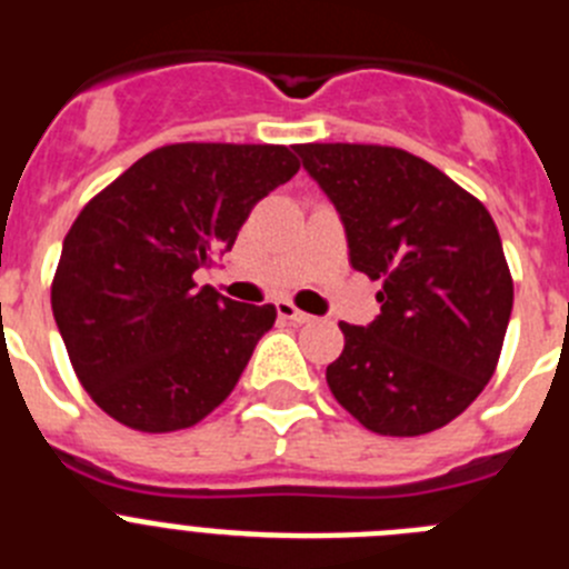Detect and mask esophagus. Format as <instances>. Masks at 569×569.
I'll return each mask as SVG.
<instances>
[{
  "instance_id": "1",
  "label": "esophagus",
  "mask_w": 569,
  "mask_h": 569,
  "mask_svg": "<svg viewBox=\"0 0 569 569\" xmlns=\"http://www.w3.org/2000/svg\"><path fill=\"white\" fill-rule=\"evenodd\" d=\"M276 313H279V319H288V321H293V325H308V321H313V316L305 313V310H299L293 301H288V299L276 301Z\"/></svg>"
}]
</instances>
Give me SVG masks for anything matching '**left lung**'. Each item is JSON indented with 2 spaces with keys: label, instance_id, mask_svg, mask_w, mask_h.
<instances>
[{
  "label": "left lung",
  "instance_id": "8db88e82",
  "mask_svg": "<svg viewBox=\"0 0 569 569\" xmlns=\"http://www.w3.org/2000/svg\"><path fill=\"white\" fill-rule=\"evenodd\" d=\"M333 202L350 264L381 281V313L347 325L328 367L336 401L379 436H421L490 381L512 310L499 230L479 199L419 156L379 144H296Z\"/></svg>",
  "mask_w": 569,
  "mask_h": 569
}]
</instances>
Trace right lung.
Here are the masks:
<instances>
[{
    "mask_svg": "<svg viewBox=\"0 0 569 569\" xmlns=\"http://www.w3.org/2000/svg\"><path fill=\"white\" fill-rule=\"evenodd\" d=\"M281 144H168L84 204L62 241L50 305L90 399L142 433H170L222 405L273 328L193 276L233 248L259 199L290 182Z\"/></svg>",
    "mask_w": 569,
    "mask_h": 569,
    "instance_id": "obj_1",
    "label": "right lung"
}]
</instances>
